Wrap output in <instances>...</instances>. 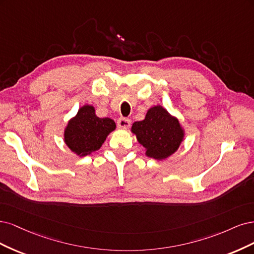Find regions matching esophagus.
<instances>
[{
    "label": "esophagus",
    "instance_id": "esophagus-1",
    "mask_svg": "<svg viewBox=\"0 0 254 254\" xmlns=\"http://www.w3.org/2000/svg\"><path fill=\"white\" fill-rule=\"evenodd\" d=\"M117 126L119 128H127L130 126V120L127 118H119L117 120Z\"/></svg>",
    "mask_w": 254,
    "mask_h": 254
}]
</instances>
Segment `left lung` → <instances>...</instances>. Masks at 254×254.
<instances>
[{
  "label": "left lung",
  "mask_w": 254,
  "mask_h": 254,
  "mask_svg": "<svg viewBox=\"0 0 254 254\" xmlns=\"http://www.w3.org/2000/svg\"><path fill=\"white\" fill-rule=\"evenodd\" d=\"M148 157L165 160L172 156L183 143L185 129L178 118L161 105L152 106L141 121H136L130 128Z\"/></svg>",
  "instance_id": "obj_1"
}]
</instances>
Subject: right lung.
Segmentation results:
<instances>
[{"label":"right lung","mask_w":254,"mask_h":254,"mask_svg":"<svg viewBox=\"0 0 254 254\" xmlns=\"http://www.w3.org/2000/svg\"><path fill=\"white\" fill-rule=\"evenodd\" d=\"M115 128V121L98 117L94 106L85 104L68 120L64 128V142L73 154L84 157L99 150Z\"/></svg>","instance_id":"obj_1"}]
</instances>
